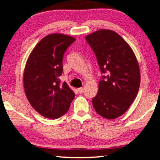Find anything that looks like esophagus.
<instances>
[{
  "label": "esophagus",
  "instance_id": "esophagus-1",
  "mask_svg": "<svg viewBox=\"0 0 160 160\" xmlns=\"http://www.w3.org/2000/svg\"><path fill=\"white\" fill-rule=\"evenodd\" d=\"M78 92L79 94H82V93L84 91V88H78Z\"/></svg>",
  "mask_w": 160,
  "mask_h": 160
}]
</instances>
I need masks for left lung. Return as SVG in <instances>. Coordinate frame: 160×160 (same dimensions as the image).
Masks as SVG:
<instances>
[{
    "label": "left lung",
    "mask_w": 160,
    "mask_h": 160,
    "mask_svg": "<svg viewBox=\"0 0 160 160\" xmlns=\"http://www.w3.org/2000/svg\"><path fill=\"white\" fill-rule=\"evenodd\" d=\"M85 39L104 74L92 98L93 106L103 118L115 119L127 111L137 96L141 81L137 59L127 42L113 31L101 29Z\"/></svg>",
    "instance_id": "8db88e82"
}]
</instances>
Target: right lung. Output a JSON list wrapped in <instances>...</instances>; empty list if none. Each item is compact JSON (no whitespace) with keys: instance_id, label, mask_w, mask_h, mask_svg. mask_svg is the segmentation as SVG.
Segmentation results:
<instances>
[{"instance_id":"1","label":"right lung","mask_w":160,"mask_h":160,"mask_svg":"<svg viewBox=\"0 0 160 160\" xmlns=\"http://www.w3.org/2000/svg\"><path fill=\"white\" fill-rule=\"evenodd\" d=\"M75 40L67 35H48L28 57L24 72L25 94L31 106L43 117L52 120L62 117L75 97L66 82L59 79L63 54Z\"/></svg>"}]
</instances>
